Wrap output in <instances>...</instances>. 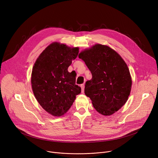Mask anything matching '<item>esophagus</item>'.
<instances>
[{"mask_svg": "<svg viewBox=\"0 0 158 158\" xmlns=\"http://www.w3.org/2000/svg\"><path fill=\"white\" fill-rule=\"evenodd\" d=\"M81 92L82 93H84V89H85V85L82 84L81 85Z\"/></svg>", "mask_w": 158, "mask_h": 158, "instance_id": "obj_1", "label": "esophagus"}]
</instances>
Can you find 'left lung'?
<instances>
[{"label": "left lung", "mask_w": 158, "mask_h": 158, "mask_svg": "<svg viewBox=\"0 0 158 158\" xmlns=\"http://www.w3.org/2000/svg\"><path fill=\"white\" fill-rule=\"evenodd\" d=\"M92 75L86 82L85 95L94 108L104 116L118 111L130 95L132 79L122 57L107 45L96 44L79 54Z\"/></svg>", "instance_id": "left-lung-1"}]
</instances>
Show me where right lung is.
<instances>
[{
    "label": "right lung",
    "mask_w": 158,
    "mask_h": 158,
    "mask_svg": "<svg viewBox=\"0 0 158 158\" xmlns=\"http://www.w3.org/2000/svg\"><path fill=\"white\" fill-rule=\"evenodd\" d=\"M78 53V47L54 42L40 54L32 68L33 94L40 106L54 117L67 112L81 92L76 85V76L68 71Z\"/></svg>",
    "instance_id": "add662e5"
}]
</instances>
